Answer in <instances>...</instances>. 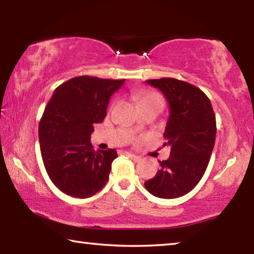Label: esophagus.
Returning <instances> with one entry per match:
<instances>
[{"mask_svg":"<svg viewBox=\"0 0 254 254\" xmlns=\"http://www.w3.org/2000/svg\"><path fill=\"white\" fill-rule=\"evenodd\" d=\"M127 156L131 159V160H133L134 162H139V161H141V157H137V156H135V154H133V153H128V152H127Z\"/></svg>","mask_w":254,"mask_h":254,"instance_id":"esophagus-1","label":"esophagus"}]
</instances>
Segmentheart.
<instances>
[{
	"instance_id": "1",
	"label": "heart",
	"mask_w": 254,
	"mask_h": 254,
	"mask_svg": "<svg viewBox=\"0 0 254 254\" xmlns=\"http://www.w3.org/2000/svg\"><path fill=\"white\" fill-rule=\"evenodd\" d=\"M135 100L137 102V105L143 104V103H148V102H160L161 104H163L161 96L157 93H151V92H141L135 95ZM137 128V127H135Z\"/></svg>"
}]
</instances>
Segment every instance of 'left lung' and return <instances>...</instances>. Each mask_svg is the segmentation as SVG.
Returning a JSON list of instances; mask_svg holds the SVG:
<instances>
[{
    "mask_svg": "<svg viewBox=\"0 0 254 254\" xmlns=\"http://www.w3.org/2000/svg\"><path fill=\"white\" fill-rule=\"evenodd\" d=\"M169 104V118L163 137L170 145L167 160L147 180V190L159 198H178L186 195L203 177L212 154L216 120L209 98L196 86L175 78L149 79Z\"/></svg>",
    "mask_w": 254,
    "mask_h": 254,
    "instance_id": "obj_1",
    "label": "left lung"
}]
</instances>
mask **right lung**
<instances>
[{
	"instance_id": "1",
	"label": "right lung",
	"mask_w": 254,
	"mask_h": 254,
	"mask_svg": "<svg viewBox=\"0 0 254 254\" xmlns=\"http://www.w3.org/2000/svg\"><path fill=\"white\" fill-rule=\"evenodd\" d=\"M124 80L75 77L59 85L47 104L39 123L41 156L51 182L65 194L87 198L109 180L118 153L114 149L95 151L91 134Z\"/></svg>"
}]
</instances>
